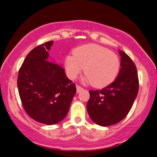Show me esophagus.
<instances>
[{
    "label": "esophagus",
    "instance_id": "34e87169",
    "mask_svg": "<svg viewBox=\"0 0 157 157\" xmlns=\"http://www.w3.org/2000/svg\"><path fill=\"white\" fill-rule=\"evenodd\" d=\"M76 88H77V93H80V92L83 90V88L80 86H79V85H77V86H76Z\"/></svg>",
    "mask_w": 157,
    "mask_h": 157
}]
</instances>
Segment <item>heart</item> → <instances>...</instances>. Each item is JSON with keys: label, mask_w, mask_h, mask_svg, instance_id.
Returning <instances> with one entry per match:
<instances>
[{"label": "heart", "mask_w": 157, "mask_h": 157, "mask_svg": "<svg viewBox=\"0 0 157 157\" xmlns=\"http://www.w3.org/2000/svg\"><path fill=\"white\" fill-rule=\"evenodd\" d=\"M66 74L74 80L84 69V83H93L96 87L108 86L115 80L120 70L118 55L108 48L96 44L80 45L64 60Z\"/></svg>", "instance_id": "b5f03b06"}]
</instances>
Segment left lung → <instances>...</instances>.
Masks as SVG:
<instances>
[{
    "label": "left lung",
    "mask_w": 157,
    "mask_h": 157,
    "mask_svg": "<svg viewBox=\"0 0 157 157\" xmlns=\"http://www.w3.org/2000/svg\"><path fill=\"white\" fill-rule=\"evenodd\" d=\"M121 69L118 77L109 86L90 90L86 109L90 118L103 127L113 125L124 119L137 96L139 80L137 68L129 56L119 50Z\"/></svg>",
    "instance_id": "8db88e82"
}]
</instances>
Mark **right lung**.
<instances>
[{
	"instance_id": "1",
	"label": "right lung",
	"mask_w": 157,
	"mask_h": 157,
	"mask_svg": "<svg viewBox=\"0 0 157 157\" xmlns=\"http://www.w3.org/2000/svg\"><path fill=\"white\" fill-rule=\"evenodd\" d=\"M53 41L33 48L25 58L17 78L19 95L28 115L52 125L62 121L76 93V86L62 66L50 61Z\"/></svg>"
}]
</instances>
